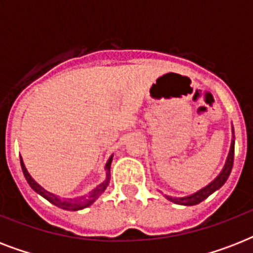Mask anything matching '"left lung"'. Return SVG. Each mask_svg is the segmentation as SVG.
<instances>
[{"label":"left lung","instance_id":"1","mask_svg":"<svg viewBox=\"0 0 253 253\" xmlns=\"http://www.w3.org/2000/svg\"><path fill=\"white\" fill-rule=\"evenodd\" d=\"M234 150H235V138H234V127H232V140H231V147H230V152H228L227 160H226V164H224L222 172L218 174V176L214 178V180L210 182L209 185H206L205 188H202L198 192L193 193L190 196L186 197H170L166 196L170 202L177 205H184V206H193V205H197L202 202L204 200H206L210 194L218 190L219 188L223 186V184L227 181L230 173H231L232 164H234Z\"/></svg>","mask_w":253,"mask_h":253}]
</instances>
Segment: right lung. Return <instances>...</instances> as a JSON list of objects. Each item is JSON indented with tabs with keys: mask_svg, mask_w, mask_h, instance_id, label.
Wrapping results in <instances>:
<instances>
[{
	"mask_svg": "<svg viewBox=\"0 0 253 253\" xmlns=\"http://www.w3.org/2000/svg\"><path fill=\"white\" fill-rule=\"evenodd\" d=\"M111 162H113V155H111L110 159L107 160L106 167H105V169H106V180L103 181V182H101V184H99L97 188L93 189L91 192H89L87 194H85V196L83 197H77V198H60V197L55 196V194H52V193L47 192L45 189L42 188L41 185L34 180L33 177L30 176V173L27 172V169H26L25 163H23L22 158H21V167H22V172H23V174H25L26 180H27L29 185L33 188V190H35V192L38 193V194H41L43 198H45L48 202H51V204L57 206V208L64 209V210L77 211V210H81V209H85L87 208V206H90V205L93 204V202H94V201L97 200V198H98L103 192H105V189L107 188V185H109V182H110Z\"/></svg>",
	"mask_w": 253,
	"mask_h": 253,
	"instance_id": "add662e5",
	"label": "right lung"
}]
</instances>
